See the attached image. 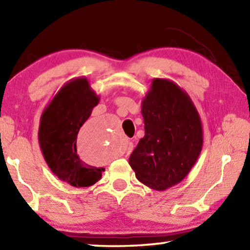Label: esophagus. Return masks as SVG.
Segmentation results:
<instances>
[{"instance_id":"obj_1","label":"esophagus","mask_w":250,"mask_h":250,"mask_svg":"<svg viewBox=\"0 0 250 250\" xmlns=\"http://www.w3.org/2000/svg\"><path fill=\"white\" fill-rule=\"evenodd\" d=\"M125 150H126V154H130L131 152H132V150H133V145H132V142H128V143H126V147H125Z\"/></svg>"}]
</instances>
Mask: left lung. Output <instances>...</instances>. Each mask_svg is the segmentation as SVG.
Here are the masks:
<instances>
[{"label": "left lung", "instance_id": "8db88e82", "mask_svg": "<svg viewBox=\"0 0 250 250\" xmlns=\"http://www.w3.org/2000/svg\"><path fill=\"white\" fill-rule=\"evenodd\" d=\"M145 137L129 158L137 179L155 191L188 174L203 146L200 115L188 92L172 80L155 78L142 99Z\"/></svg>", "mask_w": 250, "mask_h": 250}]
</instances>
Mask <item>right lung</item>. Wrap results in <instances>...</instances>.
Wrapping results in <instances>:
<instances>
[{"label":"right lung","mask_w":250,"mask_h":250,"mask_svg":"<svg viewBox=\"0 0 250 250\" xmlns=\"http://www.w3.org/2000/svg\"><path fill=\"white\" fill-rule=\"evenodd\" d=\"M100 97L86 77L66 83L41 116L39 143L55 175L75 188H88L101 179L104 167L88 166L77 153L79 129L90 117Z\"/></svg>","instance_id":"add662e5"}]
</instances>
